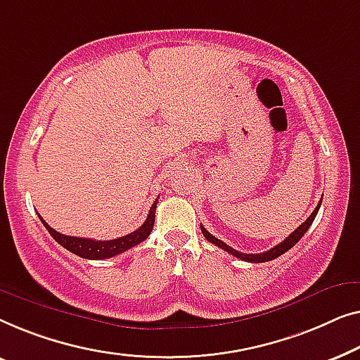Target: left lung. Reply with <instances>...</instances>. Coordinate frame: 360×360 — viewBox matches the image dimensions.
Segmentation results:
<instances>
[{"mask_svg": "<svg viewBox=\"0 0 360 360\" xmlns=\"http://www.w3.org/2000/svg\"><path fill=\"white\" fill-rule=\"evenodd\" d=\"M321 200H323V197H321ZM321 200L318 202L316 209L311 212V215L308 217V219H307L305 221H303V224H302L300 226H298V229H297L295 231H292L290 235H288V236L285 238V240H283L282 243H279V245H277V246L272 248V250L266 251V252H259V255H246V252H240V251L233 250V248L226 245V243H224L221 240H219V238H215L214 235H210V233L207 231L202 225H200V229H202V233H204V236L207 238V240H209L210 243H214L215 246L221 248V250H225L226 252H230L231 256L238 257V259L246 261V262H266V261H272V259H276V257H279L281 255H283V252H287L288 250H290L292 246H295L297 243H298V240H300V238H302L303 235H305L307 230L310 229V226H311L313 220H315V217H316V214H318V210H320Z\"/></svg>", "mask_w": 360, "mask_h": 360, "instance_id": "1", "label": "left lung"}]
</instances>
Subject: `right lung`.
Listing matches in <instances>:
<instances>
[{"mask_svg":"<svg viewBox=\"0 0 360 360\" xmlns=\"http://www.w3.org/2000/svg\"><path fill=\"white\" fill-rule=\"evenodd\" d=\"M156 202L150 207L148 217L143 221V225L140 226L139 230L129 233V235L115 238V240H108V241H96L91 240V238H78V236H67L62 235V233L55 231L52 226H50L47 221H45L42 217L39 215L40 221H42L45 229L49 230L50 235L58 245L67 248L68 251H72L73 255L79 257H84V259H108V257H114L120 255V252L130 250L136 245H140L141 241H145L148 235L153 230L155 225V210H156Z\"/></svg>","mask_w":360,"mask_h":360,"instance_id":"1","label":"right lung"}]
</instances>
